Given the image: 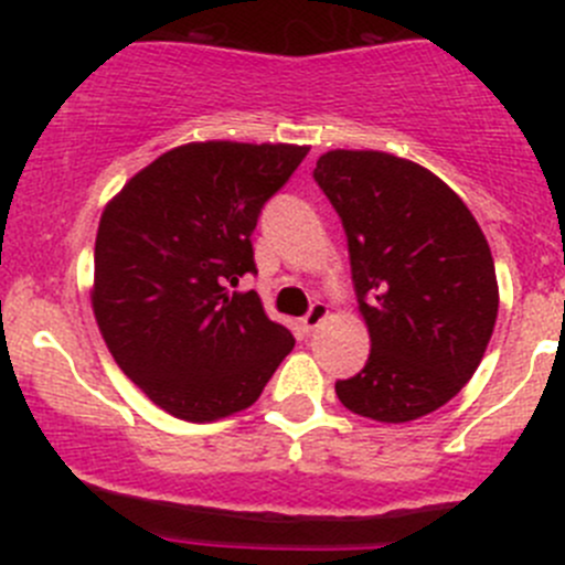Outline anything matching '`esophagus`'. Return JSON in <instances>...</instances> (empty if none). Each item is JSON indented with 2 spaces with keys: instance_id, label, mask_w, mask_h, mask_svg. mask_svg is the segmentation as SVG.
Instances as JSON below:
<instances>
[{
  "instance_id": "esophagus-1",
  "label": "esophagus",
  "mask_w": 565,
  "mask_h": 565,
  "mask_svg": "<svg viewBox=\"0 0 565 565\" xmlns=\"http://www.w3.org/2000/svg\"><path fill=\"white\" fill-rule=\"evenodd\" d=\"M324 317H328V306H324L322 300H317V303H311L309 315L300 319V324H303L306 333H311V330L319 328V324L324 322Z\"/></svg>"
}]
</instances>
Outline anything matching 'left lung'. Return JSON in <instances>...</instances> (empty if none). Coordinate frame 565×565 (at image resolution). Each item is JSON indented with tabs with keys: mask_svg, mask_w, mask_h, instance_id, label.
<instances>
[{
	"mask_svg": "<svg viewBox=\"0 0 565 565\" xmlns=\"http://www.w3.org/2000/svg\"><path fill=\"white\" fill-rule=\"evenodd\" d=\"M315 180L344 226L372 339L366 366L335 396L383 424L435 413L476 374L498 319L481 226L440 177L388 152L330 150Z\"/></svg>",
	"mask_w": 565,
	"mask_h": 565,
	"instance_id": "obj_1",
	"label": "left lung"
}]
</instances>
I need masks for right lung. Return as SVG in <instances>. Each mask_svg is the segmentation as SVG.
I'll list each match as a JSON object with an SVG mask.
<instances>
[{
    "mask_svg": "<svg viewBox=\"0 0 565 565\" xmlns=\"http://www.w3.org/2000/svg\"><path fill=\"white\" fill-rule=\"evenodd\" d=\"M309 147L193 141L125 182L95 237L93 311L117 366L193 424L250 407L295 339L259 295L250 235Z\"/></svg>",
    "mask_w": 565,
    "mask_h": 565,
    "instance_id": "add662e5",
    "label": "right lung"
}]
</instances>
